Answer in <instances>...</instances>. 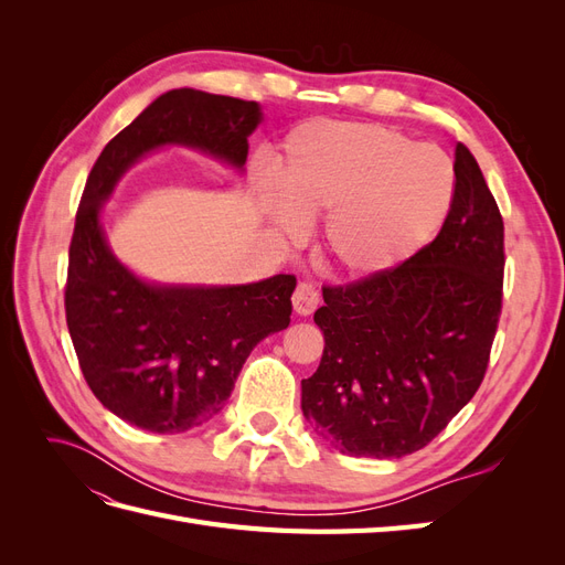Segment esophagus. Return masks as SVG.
Instances as JSON below:
<instances>
[{
  "instance_id": "esophagus-1",
  "label": "esophagus",
  "mask_w": 565,
  "mask_h": 565,
  "mask_svg": "<svg viewBox=\"0 0 565 565\" xmlns=\"http://www.w3.org/2000/svg\"><path fill=\"white\" fill-rule=\"evenodd\" d=\"M318 301H320L318 299V289L311 282H299L297 285L295 295H292V306H295V311L299 316H311L316 311Z\"/></svg>"
}]
</instances>
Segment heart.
I'll list each match as a JSON object with an SVG mask.
<instances>
[{
  "instance_id": "heart-1",
  "label": "heart",
  "mask_w": 565,
  "mask_h": 565,
  "mask_svg": "<svg viewBox=\"0 0 565 565\" xmlns=\"http://www.w3.org/2000/svg\"><path fill=\"white\" fill-rule=\"evenodd\" d=\"M455 167L436 146L380 125H309L287 139L280 193L264 207L287 241L324 214L322 252L351 278L380 276L415 256L446 224Z\"/></svg>"
}]
</instances>
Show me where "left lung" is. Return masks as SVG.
I'll list each match as a JSON object with an SVG mask.
<instances>
[{
    "label": "left lung",
    "instance_id": "obj_1",
    "mask_svg": "<svg viewBox=\"0 0 565 565\" xmlns=\"http://www.w3.org/2000/svg\"><path fill=\"white\" fill-rule=\"evenodd\" d=\"M504 221L465 143L434 243L401 266L322 287L324 349L301 409L353 457H405L446 429L481 386L502 313Z\"/></svg>",
    "mask_w": 565,
    "mask_h": 565
}]
</instances>
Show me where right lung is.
<instances>
[{
    "label": "right lung",
    "mask_w": 565,
    "mask_h": 565,
    "mask_svg": "<svg viewBox=\"0 0 565 565\" xmlns=\"http://www.w3.org/2000/svg\"><path fill=\"white\" fill-rule=\"evenodd\" d=\"M256 100L172 89L119 131L94 162L67 252L65 320L94 396L152 434H183L224 409L247 355L292 316L297 278L169 287L136 278L110 252L100 207L146 152L181 143L243 169Z\"/></svg>",
    "instance_id": "right-lung-1"
}]
</instances>
